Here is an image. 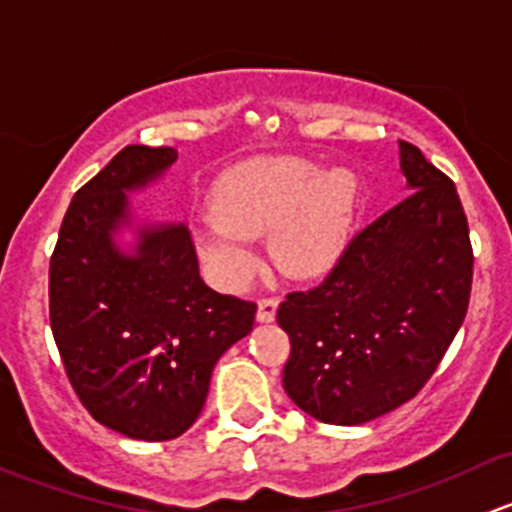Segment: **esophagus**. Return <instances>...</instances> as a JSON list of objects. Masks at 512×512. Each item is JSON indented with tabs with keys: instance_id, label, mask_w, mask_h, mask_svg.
Here are the masks:
<instances>
[{
	"instance_id": "obj_1",
	"label": "esophagus",
	"mask_w": 512,
	"mask_h": 512,
	"mask_svg": "<svg viewBox=\"0 0 512 512\" xmlns=\"http://www.w3.org/2000/svg\"><path fill=\"white\" fill-rule=\"evenodd\" d=\"M277 307H280V299H277V297L260 299V302H257V322H262V324L275 322Z\"/></svg>"
}]
</instances>
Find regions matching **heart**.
Returning a JSON list of instances; mask_svg holds the SVG:
<instances>
[{"label": "heart", "mask_w": 512, "mask_h": 512, "mask_svg": "<svg viewBox=\"0 0 512 512\" xmlns=\"http://www.w3.org/2000/svg\"><path fill=\"white\" fill-rule=\"evenodd\" d=\"M356 180L347 170L317 173L299 158H252L227 168L210 190V215L193 227L205 265L223 282L257 267L250 240L267 237L270 257L297 280L332 270L349 242Z\"/></svg>", "instance_id": "heart-1"}]
</instances>
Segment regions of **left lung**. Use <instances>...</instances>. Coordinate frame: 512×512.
<instances>
[{
  "label": "left lung",
  "mask_w": 512,
  "mask_h": 512,
  "mask_svg": "<svg viewBox=\"0 0 512 512\" xmlns=\"http://www.w3.org/2000/svg\"><path fill=\"white\" fill-rule=\"evenodd\" d=\"M411 195L356 232L322 285L277 309L282 384L312 418L359 426L423 389L468 312L473 247L456 185L399 141Z\"/></svg>",
  "instance_id": "8db88e82"
}]
</instances>
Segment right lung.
I'll use <instances>...</instances> for the list:
<instances>
[{"label":"right lung","mask_w":512,"mask_h":512,"mask_svg":"<svg viewBox=\"0 0 512 512\" xmlns=\"http://www.w3.org/2000/svg\"><path fill=\"white\" fill-rule=\"evenodd\" d=\"M178 160L126 146L71 200L49 262V319L76 396L98 423L170 441L203 411L210 374L252 332L255 302L218 294L198 272L185 225H143L133 255L113 242L131 223L126 193Z\"/></svg>","instance_id":"obj_1"}]
</instances>
